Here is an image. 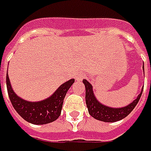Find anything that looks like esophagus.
Returning a JSON list of instances; mask_svg holds the SVG:
<instances>
[{"instance_id": "esophagus-1", "label": "esophagus", "mask_w": 151, "mask_h": 151, "mask_svg": "<svg viewBox=\"0 0 151 151\" xmlns=\"http://www.w3.org/2000/svg\"><path fill=\"white\" fill-rule=\"evenodd\" d=\"M76 80H77V81H82V80H83V76L80 75V76H78L77 77H76Z\"/></svg>"}]
</instances>
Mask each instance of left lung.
<instances>
[{"instance_id": "left-lung-1", "label": "left lung", "mask_w": 151, "mask_h": 151, "mask_svg": "<svg viewBox=\"0 0 151 151\" xmlns=\"http://www.w3.org/2000/svg\"><path fill=\"white\" fill-rule=\"evenodd\" d=\"M83 83L85 86V101L89 115L98 120L110 123L121 120L126 116H128L138 103L143 91L142 88L141 93L137 97L135 100H133V101L128 106L121 108H113L101 104V102L98 101L93 93V86L88 81L83 80Z\"/></svg>"}]
</instances>
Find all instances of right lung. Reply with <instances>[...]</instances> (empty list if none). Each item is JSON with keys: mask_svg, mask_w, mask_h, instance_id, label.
Returning <instances> with one entry per match:
<instances>
[{"mask_svg": "<svg viewBox=\"0 0 151 151\" xmlns=\"http://www.w3.org/2000/svg\"><path fill=\"white\" fill-rule=\"evenodd\" d=\"M74 82V79L65 82L58 87L50 98L45 100L28 101L19 98L14 92L10 84L8 71L6 76L7 91L13 106L22 119L33 124H49L59 117L65 96Z\"/></svg>", "mask_w": 151, "mask_h": 151, "instance_id": "right-lung-1", "label": "right lung"}]
</instances>
